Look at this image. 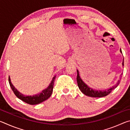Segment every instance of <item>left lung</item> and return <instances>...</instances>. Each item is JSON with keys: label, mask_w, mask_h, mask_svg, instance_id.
<instances>
[{"label": "left lung", "mask_w": 130, "mask_h": 130, "mask_svg": "<svg viewBox=\"0 0 130 130\" xmlns=\"http://www.w3.org/2000/svg\"><path fill=\"white\" fill-rule=\"evenodd\" d=\"M120 52L121 53H122L121 49H120ZM122 65L123 66H124V58H123ZM77 85L79 89H80V91L86 96L92 97V98H101V97L106 96L107 95H108V94H109L110 93H111L113 89H114L115 88L117 87L120 83V80H119L115 86H113L112 88H109L108 89L105 90V91H103L93 89L88 86L86 84L84 83V82L81 80L80 76H79V72L78 70H77Z\"/></svg>", "instance_id": "1"}]
</instances>
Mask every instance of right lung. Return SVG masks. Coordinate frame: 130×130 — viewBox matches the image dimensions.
<instances>
[{
  "instance_id": "1",
  "label": "right lung",
  "mask_w": 130,
  "mask_h": 130,
  "mask_svg": "<svg viewBox=\"0 0 130 130\" xmlns=\"http://www.w3.org/2000/svg\"><path fill=\"white\" fill-rule=\"evenodd\" d=\"M56 76H55L53 78L51 83H50L49 85L48 86L47 88L43 90L41 93L32 96H25L20 93V92L18 91V90L14 87V85L12 84L11 82L10 76L9 77H8V81H9L10 85L12 91L14 92V94L16 95L18 98H19V99H21V100H22L23 102L27 103L28 104L36 105L39 104V103L46 100L50 98V96L52 95L53 89L54 82L55 78H56Z\"/></svg>"
}]
</instances>
